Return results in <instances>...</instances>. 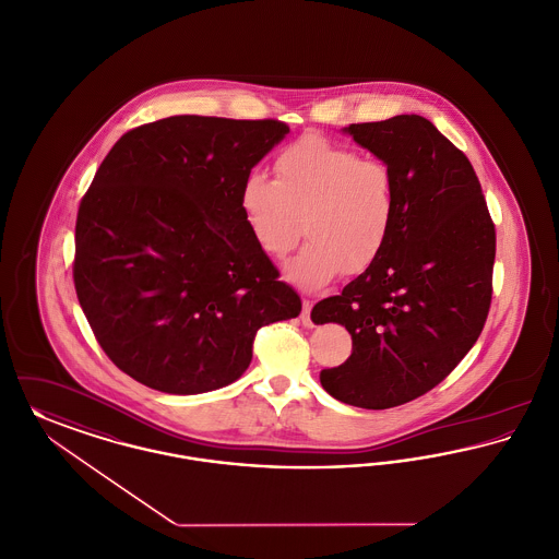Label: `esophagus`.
<instances>
[{
    "label": "esophagus",
    "mask_w": 559,
    "mask_h": 559,
    "mask_svg": "<svg viewBox=\"0 0 559 559\" xmlns=\"http://www.w3.org/2000/svg\"><path fill=\"white\" fill-rule=\"evenodd\" d=\"M310 310H312V301H310V299H304V308H301L299 319H301V323H304L306 328H312V325H314V323H312V317H310Z\"/></svg>",
    "instance_id": "esophagus-1"
}]
</instances>
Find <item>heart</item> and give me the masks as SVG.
<instances>
[{
  "label": "heart",
  "mask_w": 559,
  "mask_h": 559,
  "mask_svg": "<svg viewBox=\"0 0 559 559\" xmlns=\"http://www.w3.org/2000/svg\"><path fill=\"white\" fill-rule=\"evenodd\" d=\"M274 181L251 173L240 186V211L263 253L281 260L304 249L287 276L319 289L344 267L362 272L380 258L394 228L391 165L321 134H304L274 156Z\"/></svg>",
  "instance_id": "b5f03b06"
}]
</instances>
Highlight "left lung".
Masks as SVG:
<instances>
[{
  "label": "left lung",
  "mask_w": 559,
  "mask_h": 559,
  "mask_svg": "<svg viewBox=\"0 0 559 559\" xmlns=\"http://www.w3.org/2000/svg\"><path fill=\"white\" fill-rule=\"evenodd\" d=\"M394 173L384 251L340 296L312 308L353 353L321 371L331 396L365 409L409 403L443 382L477 342L492 304L496 230L473 165L416 114L346 129Z\"/></svg>",
  "instance_id": "8db88e82"
}]
</instances>
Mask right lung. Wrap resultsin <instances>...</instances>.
I'll use <instances>...</instances> for the list:
<instances>
[{
	"mask_svg": "<svg viewBox=\"0 0 559 559\" xmlns=\"http://www.w3.org/2000/svg\"><path fill=\"white\" fill-rule=\"evenodd\" d=\"M289 127L170 116L124 132L80 202L73 285L111 362L170 394L222 389L296 292L251 236L240 186Z\"/></svg>",
	"mask_w": 559,
	"mask_h": 559,
	"instance_id": "add662e5",
	"label": "right lung"
}]
</instances>
